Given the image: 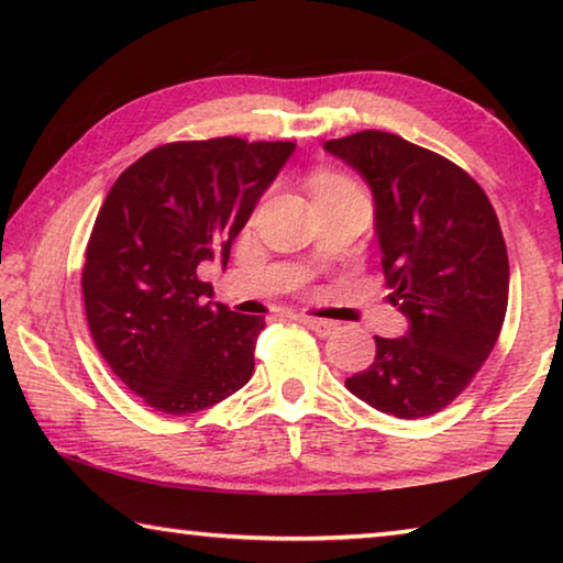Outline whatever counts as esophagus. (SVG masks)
Returning <instances> with one entry per match:
<instances>
[{
  "mask_svg": "<svg viewBox=\"0 0 563 563\" xmlns=\"http://www.w3.org/2000/svg\"><path fill=\"white\" fill-rule=\"evenodd\" d=\"M298 322H302L305 328H310L312 332H316L318 338H328L332 335V332L338 330V325L332 320H320V318H308V316H300Z\"/></svg>",
  "mask_w": 563,
  "mask_h": 563,
  "instance_id": "obj_1",
  "label": "esophagus"
}]
</instances>
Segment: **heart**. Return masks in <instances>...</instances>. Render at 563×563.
Listing matches in <instances>:
<instances>
[{"label": "heart", "mask_w": 563, "mask_h": 563, "mask_svg": "<svg viewBox=\"0 0 563 563\" xmlns=\"http://www.w3.org/2000/svg\"><path fill=\"white\" fill-rule=\"evenodd\" d=\"M338 184H342V178H338V176H322V178H318L316 190L318 188H328V186H338Z\"/></svg>", "instance_id": "b5f03b06"}]
</instances>
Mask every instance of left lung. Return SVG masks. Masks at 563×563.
<instances>
[{
	"instance_id": "8db88e82",
	"label": "left lung",
	"mask_w": 563,
	"mask_h": 563,
	"mask_svg": "<svg viewBox=\"0 0 563 563\" xmlns=\"http://www.w3.org/2000/svg\"><path fill=\"white\" fill-rule=\"evenodd\" d=\"M325 151L367 180L389 302L402 338H375V360L345 387L399 419L440 412L497 345L509 302V255L482 186L450 158L397 133L360 131Z\"/></svg>"
}]
</instances>
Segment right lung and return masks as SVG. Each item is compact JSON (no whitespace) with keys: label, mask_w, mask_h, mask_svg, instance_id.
<instances>
[{"label":"right lung","mask_w":563,"mask_h":563,"mask_svg":"<svg viewBox=\"0 0 563 563\" xmlns=\"http://www.w3.org/2000/svg\"><path fill=\"white\" fill-rule=\"evenodd\" d=\"M292 151V141H176L111 186L87 245L84 308L111 373L158 412H201L251 379L265 318L206 300L213 288L198 271L225 268Z\"/></svg>","instance_id":"right-lung-1"}]
</instances>
